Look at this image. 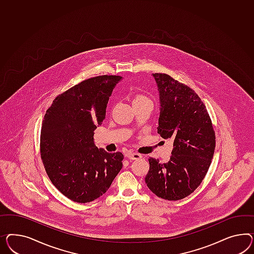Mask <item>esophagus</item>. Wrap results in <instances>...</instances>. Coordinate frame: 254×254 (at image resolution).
Here are the masks:
<instances>
[{"instance_id": "obj_1", "label": "esophagus", "mask_w": 254, "mask_h": 254, "mask_svg": "<svg viewBox=\"0 0 254 254\" xmlns=\"http://www.w3.org/2000/svg\"><path fill=\"white\" fill-rule=\"evenodd\" d=\"M127 156V158H128L129 160H138V159H140V158L142 157L139 153H136V152H130V153H128Z\"/></svg>"}]
</instances>
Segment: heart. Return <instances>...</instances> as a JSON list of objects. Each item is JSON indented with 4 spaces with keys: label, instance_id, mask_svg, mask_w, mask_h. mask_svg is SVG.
<instances>
[{
    "label": "heart",
    "instance_id": "1",
    "mask_svg": "<svg viewBox=\"0 0 254 254\" xmlns=\"http://www.w3.org/2000/svg\"><path fill=\"white\" fill-rule=\"evenodd\" d=\"M144 100H149V99H147L146 97L142 96V95H137V96L134 98L133 103H134V102H139V101H144Z\"/></svg>",
    "mask_w": 254,
    "mask_h": 254
}]
</instances>
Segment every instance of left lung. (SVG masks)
I'll return each instance as SVG.
<instances>
[{"instance_id":"left-lung-1","label":"left lung","mask_w":254,"mask_h":254,"mask_svg":"<svg viewBox=\"0 0 254 254\" xmlns=\"http://www.w3.org/2000/svg\"><path fill=\"white\" fill-rule=\"evenodd\" d=\"M152 76L160 98L158 133L173 140V150L168 163L149 158L145 182L159 198L179 200L204 179L215 148L214 131L204 103L193 89L166 74Z\"/></svg>"}]
</instances>
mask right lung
<instances>
[{
  "label": "right lung",
  "mask_w": 254,
  "mask_h": 254,
  "mask_svg": "<svg viewBox=\"0 0 254 254\" xmlns=\"http://www.w3.org/2000/svg\"><path fill=\"white\" fill-rule=\"evenodd\" d=\"M119 75L86 79L56 97L41 130V155L49 179L68 199L86 203L108 190L124 155L98 149L94 130L105 118Z\"/></svg>",
  "instance_id": "1"
}]
</instances>
